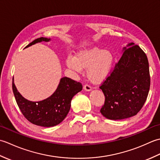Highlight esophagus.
<instances>
[{
    "instance_id": "34e87169",
    "label": "esophagus",
    "mask_w": 160,
    "mask_h": 160,
    "mask_svg": "<svg viewBox=\"0 0 160 160\" xmlns=\"http://www.w3.org/2000/svg\"><path fill=\"white\" fill-rule=\"evenodd\" d=\"M83 88H84V91H91V87L89 85H88V84H85V85L84 86Z\"/></svg>"
}]
</instances>
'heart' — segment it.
I'll return each instance as SVG.
<instances>
[{
	"mask_svg": "<svg viewBox=\"0 0 160 160\" xmlns=\"http://www.w3.org/2000/svg\"><path fill=\"white\" fill-rule=\"evenodd\" d=\"M66 63L69 69L77 73L87 69L88 79L92 82L100 83L110 76L114 64V56L109 50L93 47L79 51L76 57L69 56Z\"/></svg>",
	"mask_w": 160,
	"mask_h": 160,
	"instance_id": "obj_1",
	"label": "heart"
}]
</instances>
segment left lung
Returning <instances> with one entry per match:
<instances>
[{"mask_svg":"<svg viewBox=\"0 0 160 160\" xmlns=\"http://www.w3.org/2000/svg\"><path fill=\"white\" fill-rule=\"evenodd\" d=\"M147 56L140 47L128 43L113 71L100 86L105 96L102 115L113 120L136 115L143 107L150 89Z\"/></svg>","mask_w":160,"mask_h":160,"instance_id":"left-lung-1","label":"left lung"}]
</instances>
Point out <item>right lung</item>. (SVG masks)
<instances>
[{
  "mask_svg": "<svg viewBox=\"0 0 160 160\" xmlns=\"http://www.w3.org/2000/svg\"><path fill=\"white\" fill-rule=\"evenodd\" d=\"M50 38H37L26 47L40 42H49ZM12 89L17 104L25 118L32 124L44 127H51L60 124L66 118L71 108L72 98L82 89L81 83L71 78L60 79L58 86L52 96L39 102H32L22 96L12 82Z\"/></svg>",
  "mask_w": 160,
  "mask_h": 160,
  "instance_id": "add662e5",
  "label": "right lung"
}]
</instances>
